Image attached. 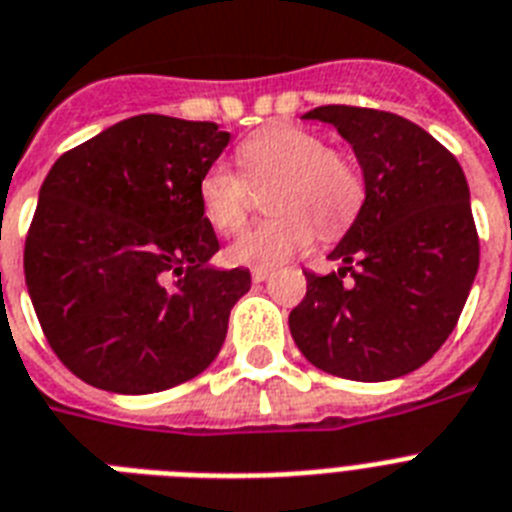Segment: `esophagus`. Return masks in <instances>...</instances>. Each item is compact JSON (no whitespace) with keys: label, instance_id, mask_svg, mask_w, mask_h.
I'll return each mask as SVG.
<instances>
[{"label":"esophagus","instance_id":"obj_1","mask_svg":"<svg viewBox=\"0 0 512 512\" xmlns=\"http://www.w3.org/2000/svg\"><path fill=\"white\" fill-rule=\"evenodd\" d=\"M270 276V270L268 268H255L252 270V281H257V284H260V281H265V278Z\"/></svg>","mask_w":512,"mask_h":512}]
</instances>
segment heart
Masks as SVG:
<instances>
[{"label": "heart", "mask_w": 512, "mask_h": 512, "mask_svg": "<svg viewBox=\"0 0 512 512\" xmlns=\"http://www.w3.org/2000/svg\"><path fill=\"white\" fill-rule=\"evenodd\" d=\"M244 170L213 162L199 178V207L218 234H234L252 213V186L276 181L270 210L276 218L244 231L228 260L252 268H276L292 260L315 239L342 234L363 205L360 170L339 149H328L321 136L297 126H268L247 136L239 147ZM250 181L247 182L246 178Z\"/></svg>", "instance_id": "b5f03b06"}]
</instances>
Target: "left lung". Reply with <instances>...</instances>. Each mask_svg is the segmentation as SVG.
<instances>
[{
  "label": "left lung",
  "mask_w": 512,
  "mask_h": 512,
  "mask_svg": "<svg viewBox=\"0 0 512 512\" xmlns=\"http://www.w3.org/2000/svg\"><path fill=\"white\" fill-rule=\"evenodd\" d=\"M305 118L331 123L350 141L365 202L328 255L342 268L305 273L307 294L289 313L294 342L331 376H405L447 342L479 270L463 168L434 136L394 112L326 105Z\"/></svg>",
  "instance_id": "obj_1"
}]
</instances>
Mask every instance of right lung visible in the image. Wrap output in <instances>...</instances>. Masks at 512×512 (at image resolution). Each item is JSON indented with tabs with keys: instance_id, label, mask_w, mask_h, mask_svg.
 Wrapping results in <instances>:
<instances>
[{
	"instance_id": "add662e5",
	"label": "right lung",
	"mask_w": 512,
	"mask_h": 512,
	"mask_svg": "<svg viewBox=\"0 0 512 512\" xmlns=\"http://www.w3.org/2000/svg\"><path fill=\"white\" fill-rule=\"evenodd\" d=\"M231 136L210 120L136 115L68 149L44 178L23 270L60 363L118 394L199 376L223 347L249 270L220 249L199 178Z\"/></svg>"
}]
</instances>
